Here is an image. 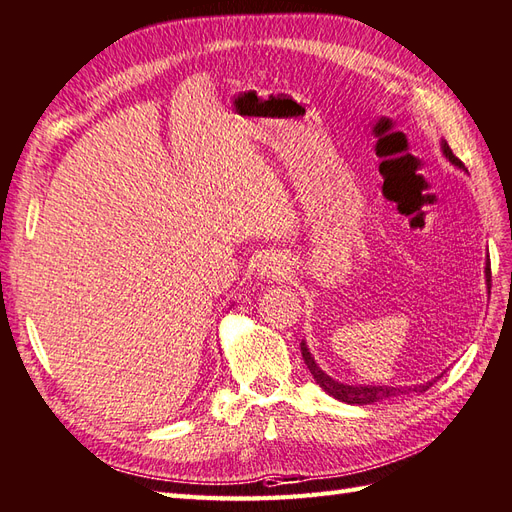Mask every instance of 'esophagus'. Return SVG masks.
Here are the masks:
<instances>
[{
    "instance_id": "obj_1",
    "label": "esophagus",
    "mask_w": 512,
    "mask_h": 512,
    "mask_svg": "<svg viewBox=\"0 0 512 512\" xmlns=\"http://www.w3.org/2000/svg\"><path fill=\"white\" fill-rule=\"evenodd\" d=\"M261 277L264 279H272V281H281L288 277V264H285L283 257H277V255H268L264 261H261Z\"/></svg>"
}]
</instances>
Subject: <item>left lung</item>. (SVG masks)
<instances>
[{"instance_id": "obj_1", "label": "left lung", "mask_w": 512, "mask_h": 512, "mask_svg": "<svg viewBox=\"0 0 512 512\" xmlns=\"http://www.w3.org/2000/svg\"><path fill=\"white\" fill-rule=\"evenodd\" d=\"M443 154L445 157L458 165L460 170H465V165H462V161L456 157L454 152H451V148L447 146V141H443ZM486 281H491V264L486 261ZM301 353H303V360L307 364V368H310V373L314 375L316 384L323 388L325 392H329L331 397L338 399V401H344V403H358V406H366V403H375V401H384V399H390V397H397V395H403L406 390L401 388H395V386H349V384H340L336 382V379H331L325 371H320V366L314 362L310 349H307V344L301 342ZM438 379V377H436ZM436 379H432V382L427 384H421V386H414V388H408V390H414V392H425L427 388H430Z\"/></svg>"}]
</instances>
